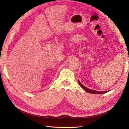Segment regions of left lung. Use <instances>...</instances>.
<instances>
[{"instance_id": "left-lung-1", "label": "left lung", "mask_w": 129, "mask_h": 129, "mask_svg": "<svg viewBox=\"0 0 129 129\" xmlns=\"http://www.w3.org/2000/svg\"><path fill=\"white\" fill-rule=\"evenodd\" d=\"M78 82L79 84L81 87L84 89V90H85L86 92H88L89 93H92V94H103V93H105L106 92H108V91H96V90H92V89H90L89 88H87L86 87L83 85L82 84H81V83L80 82V81L78 80Z\"/></svg>"}]
</instances>
